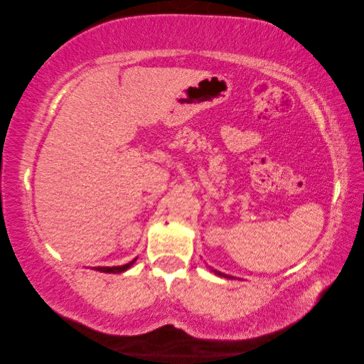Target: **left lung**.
<instances>
[{
  "mask_svg": "<svg viewBox=\"0 0 364 364\" xmlns=\"http://www.w3.org/2000/svg\"><path fill=\"white\" fill-rule=\"evenodd\" d=\"M214 272H215V274H218V275H220V277H227L225 274H222V272H218V270H214Z\"/></svg>",
  "mask_w": 364,
  "mask_h": 364,
  "instance_id": "1",
  "label": "left lung"
}]
</instances>
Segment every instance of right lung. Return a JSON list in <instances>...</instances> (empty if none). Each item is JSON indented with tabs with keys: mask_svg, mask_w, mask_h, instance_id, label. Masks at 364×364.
I'll use <instances>...</instances> for the list:
<instances>
[{
	"mask_svg": "<svg viewBox=\"0 0 364 364\" xmlns=\"http://www.w3.org/2000/svg\"><path fill=\"white\" fill-rule=\"evenodd\" d=\"M136 259H137V258H134L133 261L128 262V264H125V266H117V267H97V270H100V272H106V274H120V272H123V270H127V269H129L131 266H133Z\"/></svg>",
	"mask_w": 364,
	"mask_h": 364,
	"instance_id": "1",
	"label": "right lung"
}]
</instances>
